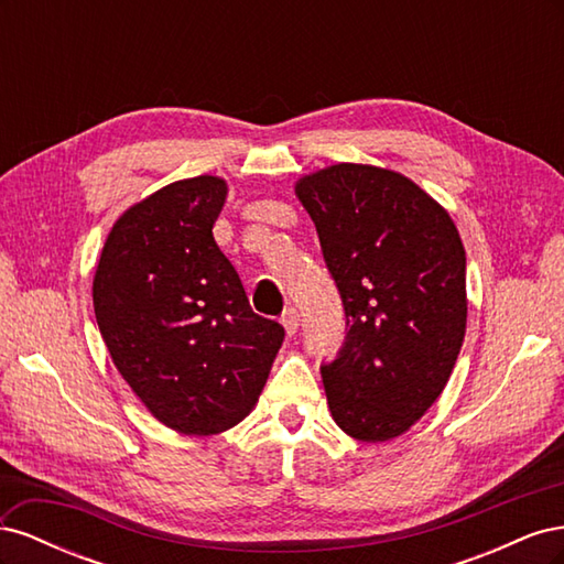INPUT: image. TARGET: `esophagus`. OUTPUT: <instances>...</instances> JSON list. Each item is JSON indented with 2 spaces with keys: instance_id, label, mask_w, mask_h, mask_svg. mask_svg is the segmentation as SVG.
<instances>
[{
  "instance_id": "34e87169",
  "label": "esophagus",
  "mask_w": 564,
  "mask_h": 564,
  "mask_svg": "<svg viewBox=\"0 0 564 564\" xmlns=\"http://www.w3.org/2000/svg\"><path fill=\"white\" fill-rule=\"evenodd\" d=\"M299 322H301L299 311H294V308L284 311V315H282V327H284V332H286L289 336H294V334H296V329H299Z\"/></svg>"
}]
</instances>
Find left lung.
<instances>
[{"label":"left lung","mask_w":564,"mask_h":564,"mask_svg":"<svg viewBox=\"0 0 564 564\" xmlns=\"http://www.w3.org/2000/svg\"><path fill=\"white\" fill-rule=\"evenodd\" d=\"M348 334L322 367L332 419L360 442L406 433L445 390L464 344L466 249L449 212L392 169L338 162L296 181Z\"/></svg>","instance_id":"obj_1"}]
</instances>
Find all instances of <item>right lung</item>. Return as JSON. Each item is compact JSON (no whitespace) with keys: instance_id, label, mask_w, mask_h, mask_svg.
Wrapping results in <instances>:
<instances>
[{"instance_id":"obj_1","label":"right lung","mask_w":564,"mask_h":564,"mask_svg":"<svg viewBox=\"0 0 564 564\" xmlns=\"http://www.w3.org/2000/svg\"><path fill=\"white\" fill-rule=\"evenodd\" d=\"M226 197L228 183L204 174L131 204L94 275V313L117 371L183 435H216L249 416L284 340L278 322L251 311L214 240Z\"/></svg>"}]
</instances>
